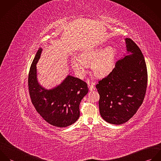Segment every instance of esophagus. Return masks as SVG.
I'll return each instance as SVG.
<instances>
[{
	"instance_id": "34e87169",
	"label": "esophagus",
	"mask_w": 161,
	"mask_h": 161,
	"mask_svg": "<svg viewBox=\"0 0 161 161\" xmlns=\"http://www.w3.org/2000/svg\"><path fill=\"white\" fill-rule=\"evenodd\" d=\"M94 84H95L94 83H91V84H89L88 87H89V90H90L91 91H92L95 90V86H94Z\"/></svg>"
}]
</instances>
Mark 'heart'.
Wrapping results in <instances>:
<instances>
[{
	"mask_svg": "<svg viewBox=\"0 0 161 161\" xmlns=\"http://www.w3.org/2000/svg\"><path fill=\"white\" fill-rule=\"evenodd\" d=\"M116 51L112 46H108L105 49L100 47L86 51L79 56L80 62L75 58L71 61V64L79 75H83L86 71L84 66L92 64L93 74L97 77L106 75L112 68L115 62Z\"/></svg>",
	"mask_w": 161,
	"mask_h": 161,
	"instance_id": "heart-1",
	"label": "heart"
}]
</instances>
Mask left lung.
<instances>
[{
	"mask_svg": "<svg viewBox=\"0 0 161 161\" xmlns=\"http://www.w3.org/2000/svg\"><path fill=\"white\" fill-rule=\"evenodd\" d=\"M125 41L128 52L132 54L118 59L112 72L96 85L101 116L117 125L126 123L136 113L147 84V67L141 49L131 39Z\"/></svg>",
	"mask_w": 161,
	"mask_h": 161,
	"instance_id": "8db88e82",
	"label": "left lung"
}]
</instances>
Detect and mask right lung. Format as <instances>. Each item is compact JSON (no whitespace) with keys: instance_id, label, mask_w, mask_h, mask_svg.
<instances>
[{"instance_id":"obj_1","label":"right lung","mask_w":161,"mask_h":161,"mask_svg":"<svg viewBox=\"0 0 161 161\" xmlns=\"http://www.w3.org/2000/svg\"><path fill=\"white\" fill-rule=\"evenodd\" d=\"M42 49L40 48L31 65L28 79L31 102L37 112L49 124L64 128L74 123L79 118V105L88 93L86 82L68 75L58 87L46 90L38 82L36 66Z\"/></svg>"}]
</instances>
